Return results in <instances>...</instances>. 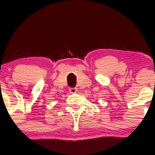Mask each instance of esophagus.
Here are the masks:
<instances>
[{"mask_svg": "<svg viewBox=\"0 0 155 155\" xmlns=\"http://www.w3.org/2000/svg\"><path fill=\"white\" fill-rule=\"evenodd\" d=\"M69 91L71 92V93H76V92H77V88L71 87V88H69Z\"/></svg>", "mask_w": 155, "mask_h": 155, "instance_id": "obj_1", "label": "esophagus"}]
</instances>
